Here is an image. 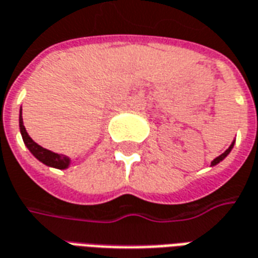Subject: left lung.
I'll use <instances>...</instances> for the list:
<instances>
[{
	"mask_svg": "<svg viewBox=\"0 0 258 258\" xmlns=\"http://www.w3.org/2000/svg\"><path fill=\"white\" fill-rule=\"evenodd\" d=\"M233 145H235V140L232 141V144H230V145H229V148H228V149H226V151H225L223 154H221V155H219V156H217L215 159L211 162V166H215V165H218L219 162H222V160L225 159V158H226V156H228V155L230 154V151L233 149Z\"/></svg>",
	"mask_w": 258,
	"mask_h": 258,
	"instance_id": "obj_1",
	"label": "left lung"
}]
</instances>
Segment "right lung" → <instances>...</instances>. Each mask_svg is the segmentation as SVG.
Here are the masks:
<instances>
[{"label": "right lung", "mask_w": 258, "mask_h": 258, "mask_svg": "<svg viewBox=\"0 0 258 258\" xmlns=\"http://www.w3.org/2000/svg\"><path fill=\"white\" fill-rule=\"evenodd\" d=\"M19 130H21V135H22V140L25 142V145L30 151V154L35 156L36 159L40 160L41 163H44L46 166L55 167V169H68L71 165V158H68L66 155L55 154L53 151H48L46 148L40 147L39 144H36L30 137H29L28 131L23 125V118H22V109L19 110Z\"/></svg>", "instance_id": "right-lung-1"}]
</instances>
